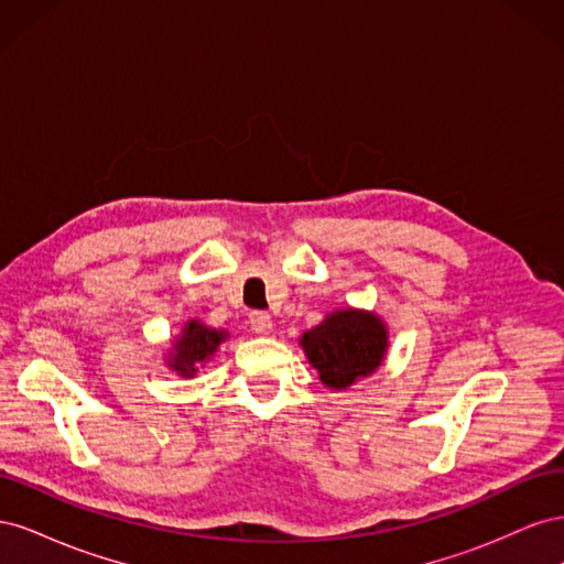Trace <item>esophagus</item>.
Returning a JSON list of instances; mask_svg holds the SVG:
<instances>
[{"label": "esophagus", "instance_id": "34e87169", "mask_svg": "<svg viewBox=\"0 0 564 564\" xmlns=\"http://www.w3.org/2000/svg\"><path fill=\"white\" fill-rule=\"evenodd\" d=\"M251 329L259 336H268L272 332V317L268 313H251Z\"/></svg>", "mask_w": 564, "mask_h": 564}]
</instances>
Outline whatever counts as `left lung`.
<instances>
[{
  "mask_svg": "<svg viewBox=\"0 0 564 564\" xmlns=\"http://www.w3.org/2000/svg\"><path fill=\"white\" fill-rule=\"evenodd\" d=\"M299 346L305 360L317 369L322 386L346 390L383 365L390 336L381 315L348 305L332 311L313 329L303 332Z\"/></svg>",
  "mask_w": 564,
  "mask_h": 564,
  "instance_id": "left-lung-1",
  "label": "left lung"
}]
</instances>
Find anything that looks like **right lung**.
Listing matches in <instances>:
<instances>
[{"label": "right lung", "instance_id": "1", "mask_svg": "<svg viewBox=\"0 0 564 564\" xmlns=\"http://www.w3.org/2000/svg\"><path fill=\"white\" fill-rule=\"evenodd\" d=\"M226 329H216L202 319H187L176 336L169 338L164 365L176 371L181 379H195L197 371L218 352L220 344L228 340Z\"/></svg>", "mask_w": 564, "mask_h": 564}]
</instances>
